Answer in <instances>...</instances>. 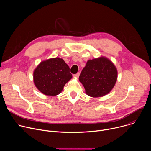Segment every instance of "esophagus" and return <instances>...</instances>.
Wrapping results in <instances>:
<instances>
[{"label": "esophagus", "instance_id": "34e87169", "mask_svg": "<svg viewBox=\"0 0 151 151\" xmlns=\"http://www.w3.org/2000/svg\"><path fill=\"white\" fill-rule=\"evenodd\" d=\"M79 73L78 72V73H77L76 74H75V75H73V76L74 77H75V78H78L79 77Z\"/></svg>", "mask_w": 151, "mask_h": 151}]
</instances>
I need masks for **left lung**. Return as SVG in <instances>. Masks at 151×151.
Instances as JSON below:
<instances>
[{
    "label": "left lung",
    "mask_w": 151,
    "mask_h": 151,
    "mask_svg": "<svg viewBox=\"0 0 151 151\" xmlns=\"http://www.w3.org/2000/svg\"><path fill=\"white\" fill-rule=\"evenodd\" d=\"M117 74L114 64L107 58L100 57L87 61L79 79L87 94L99 97L108 94L114 88Z\"/></svg>",
    "instance_id": "obj_1"
}]
</instances>
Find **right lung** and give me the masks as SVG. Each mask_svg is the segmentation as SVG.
Returning <instances> with one entry per match:
<instances>
[{"label": "right lung", "instance_id": "add662e5", "mask_svg": "<svg viewBox=\"0 0 151 151\" xmlns=\"http://www.w3.org/2000/svg\"><path fill=\"white\" fill-rule=\"evenodd\" d=\"M72 77L68 64L57 57L41 62L33 73L37 88L43 94L51 96L59 94Z\"/></svg>", "mask_w": 151, "mask_h": 151}]
</instances>
